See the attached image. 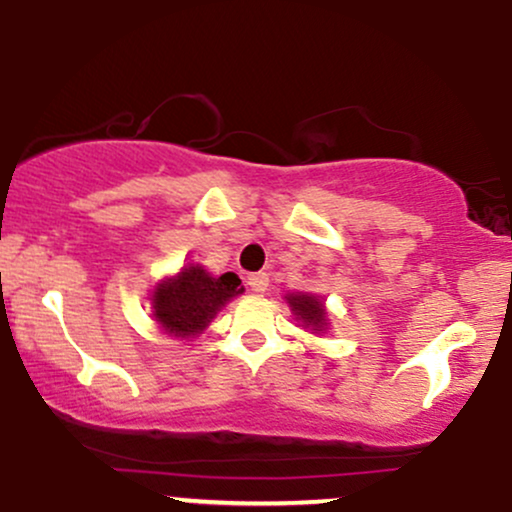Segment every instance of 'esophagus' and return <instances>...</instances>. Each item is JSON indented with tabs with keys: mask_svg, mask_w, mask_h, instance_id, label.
<instances>
[{
	"mask_svg": "<svg viewBox=\"0 0 512 512\" xmlns=\"http://www.w3.org/2000/svg\"><path fill=\"white\" fill-rule=\"evenodd\" d=\"M248 284H250V289L255 291V293H264V291H267V286H269V276L264 274V272L250 274L248 276Z\"/></svg>",
	"mask_w": 512,
	"mask_h": 512,
	"instance_id": "obj_1",
	"label": "esophagus"
}]
</instances>
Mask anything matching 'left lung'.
<instances>
[{
	"label": "left lung",
	"mask_w": 512,
	"mask_h": 512,
	"mask_svg": "<svg viewBox=\"0 0 512 512\" xmlns=\"http://www.w3.org/2000/svg\"><path fill=\"white\" fill-rule=\"evenodd\" d=\"M286 301H289L293 315H296L305 327H313V330L322 332V327L327 325L325 322L327 313H325V305H322L320 298L310 296V293H291Z\"/></svg>",
	"instance_id": "8db88e82"
}]
</instances>
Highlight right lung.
I'll use <instances>...</instances> for the list:
<instances>
[{
    "label": "right lung",
    "instance_id": "add662e5",
    "mask_svg": "<svg viewBox=\"0 0 512 512\" xmlns=\"http://www.w3.org/2000/svg\"><path fill=\"white\" fill-rule=\"evenodd\" d=\"M240 291V279L233 272L211 276L199 264H190L178 276L156 286L154 315L173 337H195Z\"/></svg>",
    "mask_w": 512,
    "mask_h": 512
}]
</instances>
